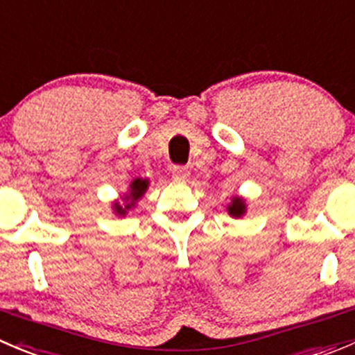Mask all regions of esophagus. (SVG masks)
<instances>
[{"mask_svg": "<svg viewBox=\"0 0 355 355\" xmlns=\"http://www.w3.org/2000/svg\"><path fill=\"white\" fill-rule=\"evenodd\" d=\"M171 173H173V180L178 184H184L189 180V170L184 166H173L171 168Z\"/></svg>", "mask_w": 355, "mask_h": 355, "instance_id": "esophagus-1", "label": "esophagus"}]
</instances>
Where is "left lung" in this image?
I'll return each instance as SVG.
<instances>
[{
  "instance_id": "left-lung-1",
  "label": "left lung",
  "mask_w": 355,
  "mask_h": 355,
  "mask_svg": "<svg viewBox=\"0 0 355 355\" xmlns=\"http://www.w3.org/2000/svg\"><path fill=\"white\" fill-rule=\"evenodd\" d=\"M246 201L241 196H234L229 205H227V213L232 218H241L243 215H246Z\"/></svg>"
}]
</instances>
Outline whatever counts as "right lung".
Segmentation results:
<instances>
[{"label":"right lung","mask_w":355,"mask_h":355,"mask_svg":"<svg viewBox=\"0 0 355 355\" xmlns=\"http://www.w3.org/2000/svg\"><path fill=\"white\" fill-rule=\"evenodd\" d=\"M149 178H133L132 184H130L128 187V192L126 194H123L121 201H114L112 202V211L116 213L118 216H125L126 213L130 211L132 208H135V205L139 202V199H142V196L146 194L147 189H149Z\"/></svg>","instance_id":"obj_1"}]
</instances>
